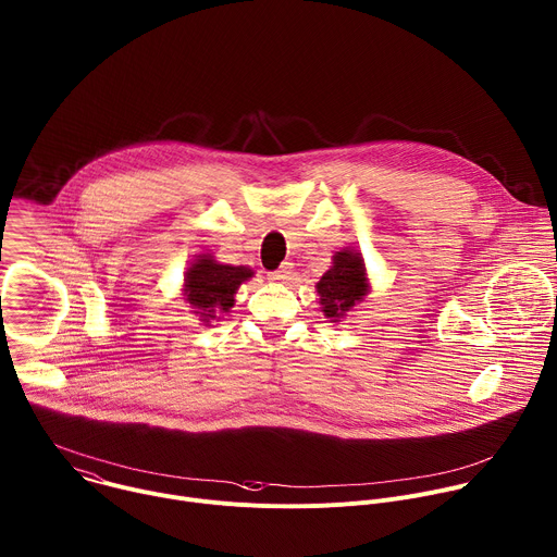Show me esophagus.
I'll list each match as a JSON object with an SVG mask.
<instances>
[{
  "label": "esophagus",
  "instance_id": "esophagus-1",
  "mask_svg": "<svg viewBox=\"0 0 557 557\" xmlns=\"http://www.w3.org/2000/svg\"><path fill=\"white\" fill-rule=\"evenodd\" d=\"M293 277V264L290 262H284L277 271H271L269 273V280L271 282H286V280H290Z\"/></svg>",
  "mask_w": 557,
  "mask_h": 557
}]
</instances>
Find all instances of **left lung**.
Instances as JSON below:
<instances>
[{
    "label": "left lung",
    "mask_w": 557,
    "mask_h": 557,
    "mask_svg": "<svg viewBox=\"0 0 557 557\" xmlns=\"http://www.w3.org/2000/svg\"><path fill=\"white\" fill-rule=\"evenodd\" d=\"M319 304L334 323L345 317L369 293L362 256L354 249H343L332 256V267L317 282Z\"/></svg>",
    "instance_id": "1"
}]
</instances>
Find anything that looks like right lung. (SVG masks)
<instances>
[{
	"label": "right lung",
	"mask_w": 557,
	"mask_h": 557,
	"mask_svg": "<svg viewBox=\"0 0 557 557\" xmlns=\"http://www.w3.org/2000/svg\"><path fill=\"white\" fill-rule=\"evenodd\" d=\"M253 277L249 267H232L214 260L212 253H201L185 271L183 295L201 317L203 323L221 319L234 306L236 290L243 282Z\"/></svg>",
	"instance_id": "1"
}]
</instances>
